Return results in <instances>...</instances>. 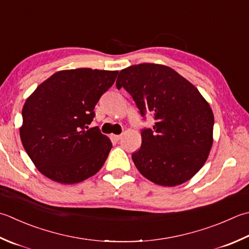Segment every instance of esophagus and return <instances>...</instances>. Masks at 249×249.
<instances>
[{"label":"esophagus","mask_w":249,"mask_h":249,"mask_svg":"<svg viewBox=\"0 0 249 249\" xmlns=\"http://www.w3.org/2000/svg\"><path fill=\"white\" fill-rule=\"evenodd\" d=\"M122 137L121 135H113L112 134L111 136H110V138H111V140H113V141H118V140H120V138Z\"/></svg>","instance_id":"34e87169"}]
</instances>
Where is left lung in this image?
Listing matches in <instances>:
<instances>
[{"label": "left lung", "mask_w": 249, "mask_h": 249, "mask_svg": "<svg viewBox=\"0 0 249 249\" xmlns=\"http://www.w3.org/2000/svg\"><path fill=\"white\" fill-rule=\"evenodd\" d=\"M116 87L133 97L140 114H152V128L141 130L136 167L150 181L175 187L205 164L213 145V114L193 84L172 68L140 63L123 69Z\"/></svg>", "instance_id": "obj_1"}]
</instances>
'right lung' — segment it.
I'll return each mask as SVG.
<instances>
[{"mask_svg":"<svg viewBox=\"0 0 249 249\" xmlns=\"http://www.w3.org/2000/svg\"><path fill=\"white\" fill-rule=\"evenodd\" d=\"M118 73L89 68L56 72L27 99L20 138L44 176L72 184L99 172L112 142L98 127L89 125L95 106Z\"/></svg>","mask_w":249,"mask_h":249,"instance_id":"1","label":"right lung"}]
</instances>
